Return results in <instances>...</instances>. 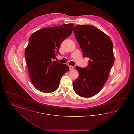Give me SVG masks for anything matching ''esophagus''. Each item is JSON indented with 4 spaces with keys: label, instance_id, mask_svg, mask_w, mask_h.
Returning <instances> with one entry per match:
<instances>
[{
    "label": "esophagus",
    "instance_id": "34e87169",
    "mask_svg": "<svg viewBox=\"0 0 134 134\" xmlns=\"http://www.w3.org/2000/svg\"><path fill=\"white\" fill-rule=\"evenodd\" d=\"M69 69L70 70H72V69H73V68H74V67L73 66H69Z\"/></svg>",
    "mask_w": 134,
    "mask_h": 134
}]
</instances>
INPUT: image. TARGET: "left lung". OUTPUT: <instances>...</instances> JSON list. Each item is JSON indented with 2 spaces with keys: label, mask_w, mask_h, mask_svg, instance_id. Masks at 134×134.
Masks as SVG:
<instances>
[{
  "label": "left lung",
  "mask_w": 134,
  "mask_h": 134,
  "mask_svg": "<svg viewBox=\"0 0 134 134\" xmlns=\"http://www.w3.org/2000/svg\"><path fill=\"white\" fill-rule=\"evenodd\" d=\"M73 31L84 57L89 58L87 67H76L79 76L73 82V89L78 96L91 97L108 80L115 61L113 44L108 36L93 26L79 25Z\"/></svg>",
  "instance_id": "left-lung-1"
}]
</instances>
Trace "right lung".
<instances>
[{
  "label": "right lung",
  "instance_id": "1",
  "mask_svg": "<svg viewBox=\"0 0 134 134\" xmlns=\"http://www.w3.org/2000/svg\"><path fill=\"white\" fill-rule=\"evenodd\" d=\"M74 24L40 29L29 38L25 52L31 80L35 87L44 93L57 89L61 77L69 70L66 64L54 61L60 44L72 32Z\"/></svg>",
  "mask_w": 134,
  "mask_h": 134
}]
</instances>
